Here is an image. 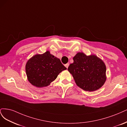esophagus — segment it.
I'll list each match as a JSON object with an SVG mask.
<instances>
[{
	"label": "esophagus",
	"mask_w": 127,
	"mask_h": 127,
	"mask_svg": "<svg viewBox=\"0 0 127 127\" xmlns=\"http://www.w3.org/2000/svg\"><path fill=\"white\" fill-rule=\"evenodd\" d=\"M68 66H69V64L68 63H67V64H66L65 65V66L67 68H68Z\"/></svg>",
	"instance_id": "esophagus-1"
}]
</instances>
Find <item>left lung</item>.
Listing matches in <instances>:
<instances>
[{"mask_svg":"<svg viewBox=\"0 0 127 127\" xmlns=\"http://www.w3.org/2000/svg\"><path fill=\"white\" fill-rule=\"evenodd\" d=\"M68 71L72 75L76 85L83 90H97L106 81V66L103 61L96 55H86L77 53L73 58Z\"/></svg>","mask_w":127,"mask_h":127,"instance_id":"8db88e82","label":"left lung"}]
</instances>
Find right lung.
Returning <instances> with one entry per match:
<instances>
[{"label":"right lung","instance_id":"obj_1","mask_svg":"<svg viewBox=\"0 0 127 127\" xmlns=\"http://www.w3.org/2000/svg\"><path fill=\"white\" fill-rule=\"evenodd\" d=\"M25 68L28 81L37 88L47 87L66 69L60 60L49 51L32 56L27 61Z\"/></svg>","mask_w":127,"mask_h":127}]
</instances>
